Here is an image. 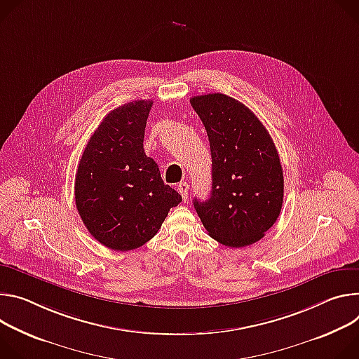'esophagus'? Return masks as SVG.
<instances>
[{
	"label": "esophagus",
	"instance_id": "1",
	"mask_svg": "<svg viewBox=\"0 0 359 359\" xmlns=\"http://www.w3.org/2000/svg\"><path fill=\"white\" fill-rule=\"evenodd\" d=\"M178 192L181 194L182 200H184V201H187V198H188V192H189L188 184H187V182H180V184H178Z\"/></svg>",
	"mask_w": 359,
	"mask_h": 359
}]
</instances>
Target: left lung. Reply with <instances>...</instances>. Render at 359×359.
Returning <instances> with one entry per match:
<instances>
[{
    "instance_id": "8db88e82",
    "label": "left lung",
    "mask_w": 359,
    "mask_h": 359,
    "mask_svg": "<svg viewBox=\"0 0 359 359\" xmlns=\"http://www.w3.org/2000/svg\"><path fill=\"white\" fill-rule=\"evenodd\" d=\"M210 140L212 188L194 208L219 244L243 248L259 241L280 217L284 174L273 141L257 115L225 94L189 100Z\"/></svg>"
}]
</instances>
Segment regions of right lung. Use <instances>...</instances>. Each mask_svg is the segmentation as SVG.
Listing matches in <instances>:
<instances>
[{"label": "right lung", "mask_w": 359, "mask_h": 359, "mask_svg": "<svg viewBox=\"0 0 359 359\" xmlns=\"http://www.w3.org/2000/svg\"><path fill=\"white\" fill-rule=\"evenodd\" d=\"M152 101L112 109L91 135L75 175V204L88 232L104 247L131 251L161 228L182 196L165 185L144 152Z\"/></svg>", "instance_id": "right-lung-1"}]
</instances>
